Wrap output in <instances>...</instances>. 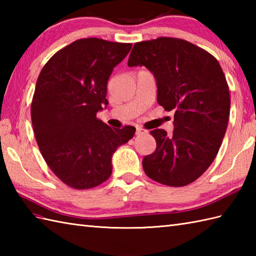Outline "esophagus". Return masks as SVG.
Returning a JSON list of instances; mask_svg holds the SVG:
<instances>
[{"label":"esophagus","instance_id":"1","mask_svg":"<svg viewBox=\"0 0 256 256\" xmlns=\"http://www.w3.org/2000/svg\"><path fill=\"white\" fill-rule=\"evenodd\" d=\"M144 133H146L145 130L140 128H136V135H140V134H144Z\"/></svg>","mask_w":256,"mask_h":256}]
</instances>
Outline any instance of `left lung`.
Listing matches in <instances>:
<instances>
[{"instance_id": "left-lung-1", "label": "left lung", "mask_w": 256, "mask_h": 256, "mask_svg": "<svg viewBox=\"0 0 256 256\" xmlns=\"http://www.w3.org/2000/svg\"><path fill=\"white\" fill-rule=\"evenodd\" d=\"M128 67L145 66L157 84V102L175 111L174 131H150L153 154L143 158L146 175L172 187L192 184L214 160L230 116V92L218 60L179 38L134 44Z\"/></svg>"}]
</instances>
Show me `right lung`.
Listing matches in <instances>:
<instances>
[{
    "instance_id": "right-lung-1",
    "label": "right lung",
    "mask_w": 256,
    "mask_h": 256,
    "mask_svg": "<svg viewBox=\"0 0 256 256\" xmlns=\"http://www.w3.org/2000/svg\"><path fill=\"white\" fill-rule=\"evenodd\" d=\"M132 44L78 40L42 69L30 114L36 142L52 172L74 189L99 186L112 174V155L134 126L112 128L96 118L108 106L106 84Z\"/></svg>"
}]
</instances>
